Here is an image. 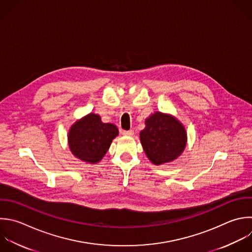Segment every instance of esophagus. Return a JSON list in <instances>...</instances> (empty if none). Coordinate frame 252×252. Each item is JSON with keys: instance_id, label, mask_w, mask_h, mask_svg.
<instances>
[{"instance_id": "1", "label": "esophagus", "mask_w": 252, "mask_h": 252, "mask_svg": "<svg viewBox=\"0 0 252 252\" xmlns=\"http://www.w3.org/2000/svg\"><path fill=\"white\" fill-rule=\"evenodd\" d=\"M122 134L125 136H132L134 134V131L133 130H123Z\"/></svg>"}]
</instances>
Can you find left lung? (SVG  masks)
<instances>
[{
    "label": "left lung",
    "mask_w": 252,
    "mask_h": 252,
    "mask_svg": "<svg viewBox=\"0 0 252 252\" xmlns=\"http://www.w3.org/2000/svg\"><path fill=\"white\" fill-rule=\"evenodd\" d=\"M140 133L143 149L149 159L158 165L175 159L186 146V132L174 117L156 112L146 120Z\"/></svg>",
    "instance_id": "1"
}]
</instances>
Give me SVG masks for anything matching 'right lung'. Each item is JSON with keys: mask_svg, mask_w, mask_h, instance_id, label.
Returning <instances> with one entry per match:
<instances>
[{"mask_svg": "<svg viewBox=\"0 0 252 252\" xmlns=\"http://www.w3.org/2000/svg\"><path fill=\"white\" fill-rule=\"evenodd\" d=\"M118 129L110 123H102L99 115L91 113L77 121L68 135L69 147L80 159L96 163L108 151Z\"/></svg>", "mask_w": 252, "mask_h": 252, "instance_id": "right-lung-1", "label": "right lung"}]
</instances>
